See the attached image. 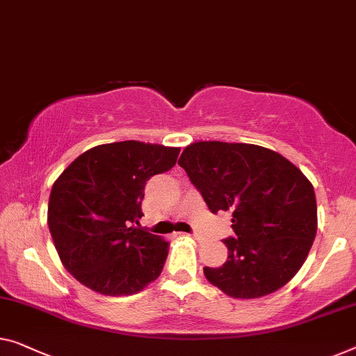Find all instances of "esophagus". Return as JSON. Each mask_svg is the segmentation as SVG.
Wrapping results in <instances>:
<instances>
[{
    "label": "esophagus",
    "instance_id": "1",
    "mask_svg": "<svg viewBox=\"0 0 356 356\" xmlns=\"http://www.w3.org/2000/svg\"><path fill=\"white\" fill-rule=\"evenodd\" d=\"M190 236H193V238H195V240H200V238H201V235H200V233H196V232H193V233H192V235H190Z\"/></svg>",
    "mask_w": 356,
    "mask_h": 356
}]
</instances>
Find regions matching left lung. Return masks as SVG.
I'll list each match as a JSON object with an SVG mask.
<instances>
[{"label": "left lung", "instance_id": "obj_1", "mask_svg": "<svg viewBox=\"0 0 356 356\" xmlns=\"http://www.w3.org/2000/svg\"><path fill=\"white\" fill-rule=\"evenodd\" d=\"M185 169L211 212L232 209L235 235L222 267H204L212 284L235 299H256L288 283L316 235L314 185L280 153L252 144L195 142Z\"/></svg>", "mask_w": 356, "mask_h": 356}]
</instances>
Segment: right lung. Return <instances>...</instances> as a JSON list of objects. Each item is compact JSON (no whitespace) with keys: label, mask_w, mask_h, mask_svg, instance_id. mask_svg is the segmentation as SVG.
Wrapping results in <instances>:
<instances>
[{"label":"right lung","mask_w":356,"mask_h":356,"mask_svg":"<svg viewBox=\"0 0 356 356\" xmlns=\"http://www.w3.org/2000/svg\"><path fill=\"white\" fill-rule=\"evenodd\" d=\"M180 148L115 142L79 155L52 185L47 225L68 272L105 296H129L161 275L169 243L139 224L147 180Z\"/></svg>","instance_id":"obj_1"}]
</instances>
